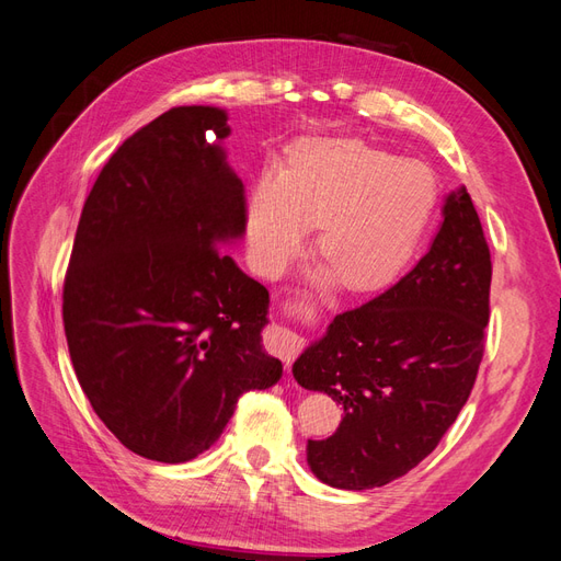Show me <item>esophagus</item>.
<instances>
[{
	"label": "esophagus",
	"instance_id": "34e87169",
	"mask_svg": "<svg viewBox=\"0 0 561 561\" xmlns=\"http://www.w3.org/2000/svg\"><path fill=\"white\" fill-rule=\"evenodd\" d=\"M266 344H268L271 353H276L278 358L285 363V367H290L304 348V339L293 330H287L283 325H274L266 334Z\"/></svg>",
	"mask_w": 561,
	"mask_h": 561
}]
</instances>
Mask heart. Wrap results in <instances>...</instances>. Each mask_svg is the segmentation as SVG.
Instances as JSON below:
<instances>
[{
	"mask_svg": "<svg viewBox=\"0 0 561 561\" xmlns=\"http://www.w3.org/2000/svg\"><path fill=\"white\" fill-rule=\"evenodd\" d=\"M435 203L428 168L358 138L304 140L287 171L271 165L248 201L254 262L278 276L320 225L316 283L342 280L348 293H375L393 280L426 227Z\"/></svg>",
	"mask_w": 561,
	"mask_h": 561,
	"instance_id": "b5f03b06",
	"label": "heart"
}]
</instances>
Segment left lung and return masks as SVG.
Wrapping results in <instances>:
<instances>
[{"instance_id":"1","label":"left lung","mask_w":561,"mask_h":561,"mask_svg":"<svg viewBox=\"0 0 561 561\" xmlns=\"http://www.w3.org/2000/svg\"><path fill=\"white\" fill-rule=\"evenodd\" d=\"M491 257L461 184L419 264L360 309L339 313L293 375L344 404L328 439H309L320 482L375 489L402 478L435 447L466 404L484 353Z\"/></svg>"}]
</instances>
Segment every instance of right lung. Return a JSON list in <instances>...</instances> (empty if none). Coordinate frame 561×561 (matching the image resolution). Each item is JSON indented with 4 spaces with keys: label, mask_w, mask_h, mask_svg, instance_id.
Listing matches in <instances>:
<instances>
[{
    "label": "right lung",
    "mask_w": 561,
    "mask_h": 561,
    "mask_svg": "<svg viewBox=\"0 0 561 561\" xmlns=\"http://www.w3.org/2000/svg\"><path fill=\"white\" fill-rule=\"evenodd\" d=\"M227 110L175 107L118 147L83 203L62 290L77 379L114 437L151 461L210 449L248 390L278 383L268 290L222 245L245 233Z\"/></svg>",
    "instance_id": "1"
}]
</instances>
